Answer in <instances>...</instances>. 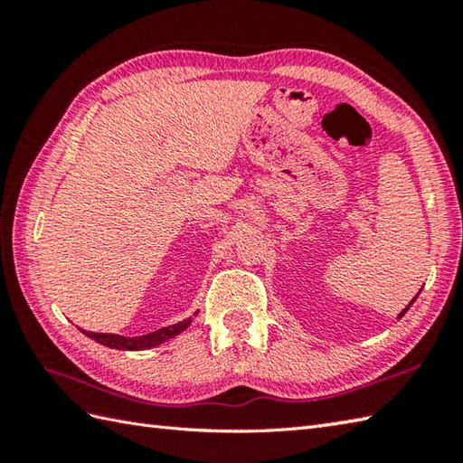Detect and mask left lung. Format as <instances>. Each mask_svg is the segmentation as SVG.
<instances>
[{
  "mask_svg": "<svg viewBox=\"0 0 463 463\" xmlns=\"http://www.w3.org/2000/svg\"><path fill=\"white\" fill-rule=\"evenodd\" d=\"M411 302H414V300H411ZM408 308H410V307H406V310H408ZM406 310H402V314H400V318H402V317H404V314H406Z\"/></svg>",
  "mask_w": 463,
  "mask_h": 463,
  "instance_id": "obj_1",
  "label": "left lung"
}]
</instances>
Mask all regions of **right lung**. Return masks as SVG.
<instances>
[{
    "instance_id": "right-lung-1",
    "label": "right lung",
    "mask_w": 463,
    "mask_h": 463,
    "mask_svg": "<svg viewBox=\"0 0 463 463\" xmlns=\"http://www.w3.org/2000/svg\"><path fill=\"white\" fill-rule=\"evenodd\" d=\"M193 318H186L183 322H176L173 326H166V328H159L155 332L145 334V336H119V334H103V332H87L83 330L87 336L93 338L95 342L103 344V346H109V348H117V350H145V348H153L156 344H161L165 340H169L176 334L183 332L186 326H189Z\"/></svg>"
}]
</instances>
